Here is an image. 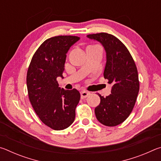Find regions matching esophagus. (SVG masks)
I'll return each mask as SVG.
<instances>
[{
	"label": "esophagus",
	"mask_w": 161,
	"mask_h": 161,
	"mask_svg": "<svg viewBox=\"0 0 161 161\" xmlns=\"http://www.w3.org/2000/svg\"><path fill=\"white\" fill-rule=\"evenodd\" d=\"M89 94H90V92H86V91L81 92V99H84V98L87 97Z\"/></svg>",
	"instance_id": "1"
}]
</instances>
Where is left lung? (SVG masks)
<instances>
[{"mask_svg": "<svg viewBox=\"0 0 161 161\" xmlns=\"http://www.w3.org/2000/svg\"><path fill=\"white\" fill-rule=\"evenodd\" d=\"M87 37L102 43L107 53L103 77L112 84L111 94H99L100 103L95 108L98 121L107 126L123 123L131 113L139 92L138 70L131 54L121 41L114 35L100 32Z\"/></svg>", "mask_w": 161, "mask_h": 161, "instance_id": "left-lung-1", "label": "left lung"}]
</instances>
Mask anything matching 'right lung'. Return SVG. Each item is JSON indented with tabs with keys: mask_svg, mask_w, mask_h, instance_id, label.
<instances>
[{
	"mask_svg": "<svg viewBox=\"0 0 161 161\" xmlns=\"http://www.w3.org/2000/svg\"><path fill=\"white\" fill-rule=\"evenodd\" d=\"M80 40L77 36L59 35L43 42L32 56L27 72L30 102L43 124L56 130L69 127L75 121V108L80 99L76 89L59 87L66 54Z\"/></svg>",
	"mask_w": 161,
	"mask_h": 161,
	"instance_id": "obj_1",
	"label": "right lung"
}]
</instances>
